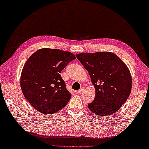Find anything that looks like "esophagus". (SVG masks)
<instances>
[{"label":"esophagus","instance_id":"34e87169","mask_svg":"<svg viewBox=\"0 0 149 149\" xmlns=\"http://www.w3.org/2000/svg\"><path fill=\"white\" fill-rule=\"evenodd\" d=\"M84 87H82L81 88H80L79 91H78V92H79V93H82V92H83L84 91Z\"/></svg>","mask_w":149,"mask_h":149}]
</instances>
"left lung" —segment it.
Masks as SVG:
<instances>
[{"mask_svg":"<svg viewBox=\"0 0 149 149\" xmlns=\"http://www.w3.org/2000/svg\"><path fill=\"white\" fill-rule=\"evenodd\" d=\"M76 57L89 72L96 89L90 110L97 116L115 113L130 96L132 79L127 67L118 56L111 52L82 53Z\"/></svg>","mask_w":149,"mask_h":149,"instance_id":"obj_1","label":"left lung"}]
</instances>
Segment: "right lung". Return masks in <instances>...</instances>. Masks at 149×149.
<instances>
[{
	"label": "right lung",
	"mask_w": 149,
	"mask_h": 149,
	"mask_svg": "<svg viewBox=\"0 0 149 149\" xmlns=\"http://www.w3.org/2000/svg\"><path fill=\"white\" fill-rule=\"evenodd\" d=\"M76 57L59 49H40L27 60L22 71L20 86L31 106L52 114L63 109L71 97L60 73Z\"/></svg>",
	"instance_id": "1"
}]
</instances>
